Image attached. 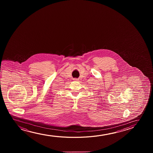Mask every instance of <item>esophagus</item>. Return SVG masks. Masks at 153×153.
Masks as SVG:
<instances>
[{
    "label": "esophagus",
    "instance_id": "esophagus-1",
    "mask_svg": "<svg viewBox=\"0 0 153 153\" xmlns=\"http://www.w3.org/2000/svg\"><path fill=\"white\" fill-rule=\"evenodd\" d=\"M74 80H76V81H78V79H77V78H74Z\"/></svg>",
    "mask_w": 153,
    "mask_h": 153
}]
</instances>
